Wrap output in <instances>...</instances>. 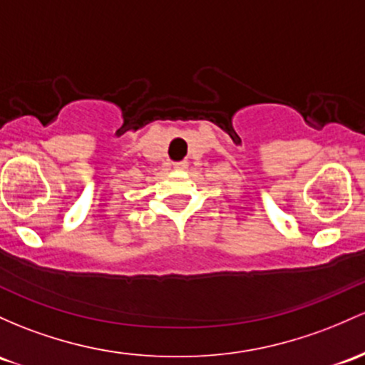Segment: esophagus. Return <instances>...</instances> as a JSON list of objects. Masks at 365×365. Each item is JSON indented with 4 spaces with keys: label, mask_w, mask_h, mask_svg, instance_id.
<instances>
[{
    "label": "esophagus",
    "mask_w": 365,
    "mask_h": 365,
    "mask_svg": "<svg viewBox=\"0 0 365 365\" xmlns=\"http://www.w3.org/2000/svg\"><path fill=\"white\" fill-rule=\"evenodd\" d=\"M173 166H175V170H187L189 163H187V161H176Z\"/></svg>",
    "instance_id": "1"
}]
</instances>
